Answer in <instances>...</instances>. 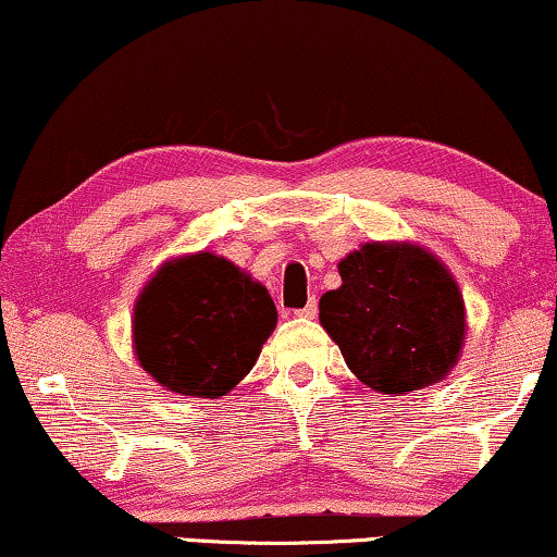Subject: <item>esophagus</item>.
<instances>
[{"label": "esophagus", "mask_w": 557, "mask_h": 557, "mask_svg": "<svg viewBox=\"0 0 557 557\" xmlns=\"http://www.w3.org/2000/svg\"><path fill=\"white\" fill-rule=\"evenodd\" d=\"M319 313V304H317V298H309V304L304 306V309H298L296 311V317H304V319H313Z\"/></svg>", "instance_id": "1"}]
</instances>
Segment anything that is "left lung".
I'll use <instances>...</instances> for the list:
<instances>
[{
    "mask_svg": "<svg viewBox=\"0 0 557 557\" xmlns=\"http://www.w3.org/2000/svg\"><path fill=\"white\" fill-rule=\"evenodd\" d=\"M342 286L319 321L359 382L382 394L424 389L457 364L465 301L437 256L414 244H364L338 263Z\"/></svg>",
    "mask_w": 557,
    "mask_h": 557,
    "instance_id": "1",
    "label": "left lung"
}]
</instances>
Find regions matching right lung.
Here are the masks:
<instances>
[{
  "mask_svg": "<svg viewBox=\"0 0 557 557\" xmlns=\"http://www.w3.org/2000/svg\"><path fill=\"white\" fill-rule=\"evenodd\" d=\"M259 281L211 251L165 261L133 313V349L160 386L219 399L244 379L276 329Z\"/></svg>",
  "mask_w": 557,
  "mask_h": 557,
  "instance_id": "obj_1",
  "label": "right lung"
}]
</instances>
